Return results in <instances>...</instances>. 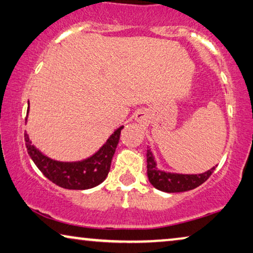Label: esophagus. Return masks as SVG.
I'll return each instance as SVG.
<instances>
[{
  "mask_svg": "<svg viewBox=\"0 0 253 253\" xmlns=\"http://www.w3.org/2000/svg\"><path fill=\"white\" fill-rule=\"evenodd\" d=\"M145 120V115L143 112H138L136 115V122L138 123H143Z\"/></svg>",
  "mask_w": 253,
  "mask_h": 253,
  "instance_id": "obj_1",
  "label": "esophagus"
}]
</instances>
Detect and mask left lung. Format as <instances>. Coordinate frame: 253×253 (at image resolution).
<instances>
[{"label":"left lung","mask_w":253,"mask_h":253,"mask_svg":"<svg viewBox=\"0 0 253 253\" xmlns=\"http://www.w3.org/2000/svg\"><path fill=\"white\" fill-rule=\"evenodd\" d=\"M147 173L149 181L158 190L165 193H182L195 189L211 176L215 167L202 174H174L157 169L154 155L150 149L147 150Z\"/></svg>","instance_id":"8db88e82"}]
</instances>
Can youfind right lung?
<instances>
[{"label": "right lung", "instance_id": "right-lung-1", "mask_svg": "<svg viewBox=\"0 0 253 253\" xmlns=\"http://www.w3.org/2000/svg\"><path fill=\"white\" fill-rule=\"evenodd\" d=\"M25 120H27V118ZM123 128L124 126L115 130L106 143L95 155L81 162L64 163L47 157L31 144L30 137L26 133L25 142L32 161L47 179L65 189L84 190L98 186L108 176Z\"/></svg>", "mask_w": 253, "mask_h": 253}]
</instances>
